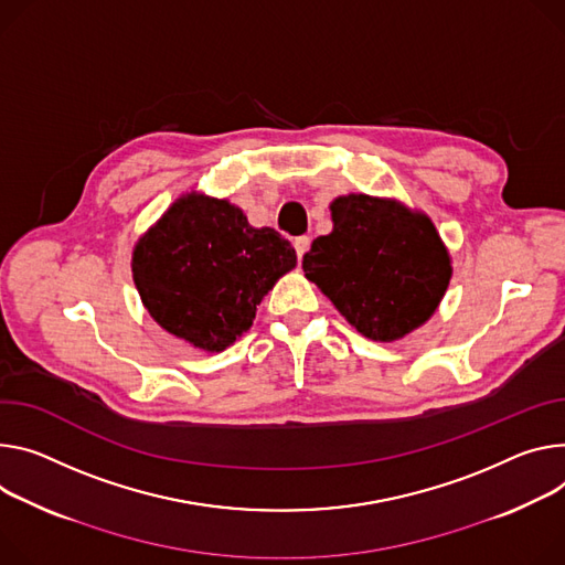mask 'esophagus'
Instances as JSON below:
<instances>
[{
	"instance_id": "1",
	"label": "esophagus",
	"mask_w": 565,
	"mask_h": 565,
	"mask_svg": "<svg viewBox=\"0 0 565 565\" xmlns=\"http://www.w3.org/2000/svg\"><path fill=\"white\" fill-rule=\"evenodd\" d=\"M292 245H295V252H297V256H299V259H301V256L306 254V249H309V245H311V238H309V236H297Z\"/></svg>"
}]
</instances>
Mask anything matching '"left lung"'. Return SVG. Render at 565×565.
<instances>
[{"label":"left lung","mask_w":565,"mask_h":565,"mask_svg":"<svg viewBox=\"0 0 565 565\" xmlns=\"http://www.w3.org/2000/svg\"><path fill=\"white\" fill-rule=\"evenodd\" d=\"M331 216L333 232L303 254L306 277L365 338L390 342L422 327L450 281L433 223L370 195L338 198Z\"/></svg>","instance_id":"1"}]
</instances>
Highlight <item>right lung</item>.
<instances>
[{
  "instance_id": "obj_1",
  "label": "right lung",
  "mask_w": 565,
  "mask_h": 565,
  "mask_svg": "<svg viewBox=\"0 0 565 565\" xmlns=\"http://www.w3.org/2000/svg\"><path fill=\"white\" fill-rule=\"evenodd\" d=\"M290 241L270 227L254 230L227 200H178L132 254V279L162 329L207 351L241 338L256 306L292 270Z\"/></svg>"
}]
</instances>
